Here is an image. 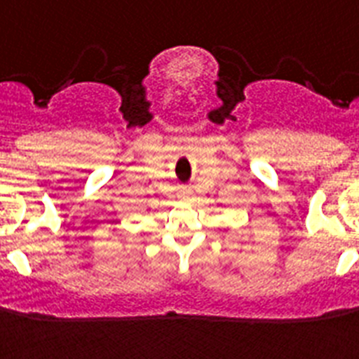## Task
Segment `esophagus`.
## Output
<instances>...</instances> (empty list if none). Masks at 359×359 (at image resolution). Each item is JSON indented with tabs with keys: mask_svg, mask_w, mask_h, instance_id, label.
Masks as SVG:
<instances>
[{
	"mask_svg": "<svg viewBox=\"0 0 359 359\" xmlns=\"http://www.w3.org/2000/svg\"><path fill=\"white\" fill-rule=\"evenodd\" d=\"M182 198H184V201H188V198H189V193H184Z\"/></svg>",
	"mask_w": 359,
	"mask_h": 359,
	"instance_id": "esophagus-1",
	"label": "esophagus"
}]
</instances>
